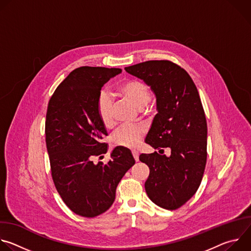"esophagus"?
Returning a JSON list of instances; mask_svg holds the SVG:
<instances>
[{
	"label": "esophagus",
	"mask_w": 251,
	"mask_h": 251,
	"mask_svg": "<svg viewBox=\"0 0 251 251\" xmlns=\"http://www.w3.org/2000/svg\"><path fill=\"white\" fill-rule=\"evenodd\" d=\"M132 154H133V157H134L135 161H136V162H138V161H139V153H138V152H136V151H133V152H132Z\"/></svg>",
	"instance_id": "1"
}]
</instances>
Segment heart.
I'll list each match as a JSON object with an SVG mask.
<instances>
[{
    "label": "heart",
    "mask_w": 251,
    "mask_h": 251,
    "mask_svg": "<svg viewBox=\"0 0 251 251\" xmlns=\"http://www.w3.org/2000/svg\"><path fill=\"white\" fill-rule=\"evenodd\" d=\"M119 95L127 102L142 110L151 101V91L148 85L139 80L129 79L123 81L118 87ZM97 113L102 124L109 128L114 124L113 102L110 95L102 93L97 101ZM145 130L140 126H122L112 136L115 146L123 148H136L140 145Z\"/></svg>",
    "instance_id": "1"
}]
</instances>
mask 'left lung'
Instances as JSON below:
<instances>
[{
    "label": "left lung",
    "mask_w": 251,
    "mask_h": 251,
    "mask_svg": "<svg viewBox=\"0 0 251 251\" xmlns=\"http://www.w3.org/2000/svg\"><path fill=\"white\" fill-rule=\"evenodd\" d=\"M156 96L157 115L145 142L170 156L141 154L150 174L145 190L166 209L186 203L198 191L206 163L207 125L198 89L187 71L169 60H149L125 67Z\"/></svg>",
    "instance_id": "1"
}]
</instances>
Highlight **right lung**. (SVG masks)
<instances>
[{"label": "right lung", "mask_w": 251, "mask_h": 251, "mask_svg": "<svg viewBox=\"0 0 251 251\" xmlns=\"http://www.w3.org/2000/svg\"><path fill=\"white\" fill-rule=\"evenodd\" d=\"M120 68L81 66L53 92L47 111L46 143L54 186L65 204L78 216L94 218L108 209L116 188L135 164L130 150L116 147L107 164L92 159L108 150V135L97 113L101 88Z\"/></svg>", "instance_id": "right-lung-1"}]
</instances>
